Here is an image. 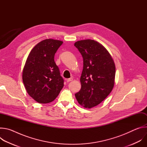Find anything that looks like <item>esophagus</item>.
<instances>
[{"label":"esophagus","mask_w":147,"mask_h":147,"mask_svg":"<svg viewBox=\"0 0 147 147\" xmlns=\"http://www.w3.org/2000/svg\"><path fill=\"white\" fill-rule=\"evenodd\" d=\"M72 80H73V78H70L67 79V80H66V81H67V82H70V81H72Z\"/></svg>","instance_id":"obj_1"}]
</instances>
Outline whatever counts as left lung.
Instances as JSON below:
<instances>
[{"label":"left lung","instance_id":"1","mask_svg":"<svg viewBox=\"0 0 147 147\" xmlns=\"http://www.w3.org/2000/svg\"><path fill=\"white\" fill-rule=\"evenodd\" d=\"M74 46L83 58L81 88L75 96L81 106L92 108L101 103L112 91L115 65L107 49L94 40H78Z\"/></svg>","mask_w":147,"mask_h":147}]
</instances>
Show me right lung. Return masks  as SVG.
Returning a JSON list of instances; mask_svg holds the SVG:
<instances>
[{"mask_svg":"<svg viewBox=\"0 0 147 147\" xmlns=\"http://www.w3.org/2000/svg\"><path fill=\"white\" fill-rule=\"evenodd\" d=\"M63 42L47 39L30 52L23 70V81L29 95L40 103L54 100L64 86L55 55Z\"/></svg>","mask_w":147,"mask_h":147,"instance_id":"obj_1","label":"right lung"}]
</instances>
